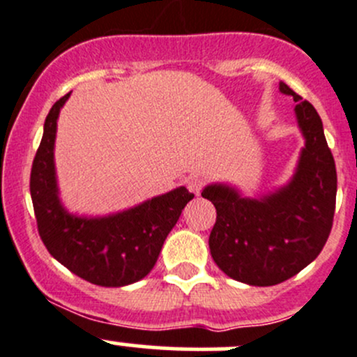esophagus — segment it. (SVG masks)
<instances>
[{
  "mask_svg": "<svg viewBox=\"0 0 357 357\" xmlns=\"http://www.w3.org/2000/svg\"><path fill=\"white\" fill-rule=\"evenodd\" d=\"M186 186H188L190 192H193L195 195H200V192L205 186V181L199 178V176H192V178H188V181H186Z\"/></svg>",
  "mask_w": 357,
  "mask_h": 357,
  "instance_id": "34e87169",
  "label": "esophagus"
}]
</instances>
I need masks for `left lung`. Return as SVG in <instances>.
Here are the masks:
<instances>
[{
  "label": "left lung",
  "mask_w": 357,
  "mask_h": 357,
  "mask_svg": "<svg viewBox=\"0 0 357 357\" xmlns=\"http://www.w3.org/2000/svg\"><path fill=\"white\" fill-rule=\"evenodd\" d=\"M280 91L297 102L305 138L290 185L261 200L242 199L221 185L202 192L218 212L208 236L212 259L229 278L255 287L278 285L318 257L332 231L337 199V169L321 117L285 82Z\"/></svg>",
  "instance_id": "1"
}]
</instances>
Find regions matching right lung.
Instances as JSON below:
<instances>
[{
  "mask_svg": "<svg viewBox=\"0 0 357 357\" xmlns=\"http://www.w3.org/2000/svg\"><path fill=\"white\" fill-rule=\"evenodd\" d=\"M70 93L46 115L45 132L31 169V197L36 222L50 254L79 278L100 287H124L145 278L183 208L193 199L185 186L146 200L135 208L84 219L66 212L56 195V119Z\"/></svg>",
  "mask_w": 357,
  "mask_h": 357,
  "instance_id": "add662e5",
  "label": "right lung"
}]
</instances>
